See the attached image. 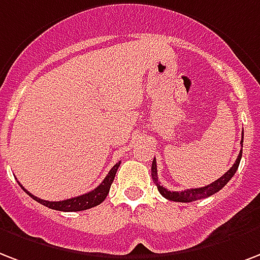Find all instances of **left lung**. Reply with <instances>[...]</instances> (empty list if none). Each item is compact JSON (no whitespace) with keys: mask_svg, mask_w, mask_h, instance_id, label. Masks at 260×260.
Wrapping results in <instances>:
<instances>
[{"mask_svg":"<svg viewBox=\"0 0 260 260\" xmlns=\"http://www.w3.org/2000/svg\"><path fill=\"white\" fill-rule=\"evenodd\" d=\"M244 138V135H243ZM243 138H241V147H243ZM241 154H243V150H240V154L237 156V159L233 164L231 169L228 170L226 173L223 174L222 177H219L218 180H215L214 183L206 185V187L202 188H191V189H184L181 192L177 191H168L165 187H162L161 184L158 183V172H156V161L152 159V165H151V177L154 184H156L158 187V191L161 193L164 198H166L168 201H173V202H181V203H188V202H195L199 201V199H205V198H209V196L217 193L218 191H221L231 180L233 176H235L236 170L240 165V159H241Z\"/></svg>","mask_w":260,"mask_h":260,"instance_id":"left-lung-1","label":"left lung"}]
</instances>
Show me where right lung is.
<instances>
[{"label":"right lung","mask_w":260,"mask_h":260,"mask_svg":"<svg viewBox=\"0 0 260 260\" xmlns=\"http://www.w3.org/2000/svg\"><path fill=\"white\" fill-rule=\"evenodd\" d=\"M121 162H117L116 165L113 166L110 172L108 173V176L105 177V180L102 183L99 184L98 187L92 189V191L87 192L84 195L76 196V198H71V199H67V201H59V202H49L43 201V199H39L37 196H34L32 193H29L28 191H25L23 185L20 187L23 188L27 193H28L34 201H37L38 203L46 206L51 210H58V211H82V210L91 209V207H95V206L101 205L102 202L106 199L109 191H110V185H112L113 180H114V176H116V172L118 169Z\"/></svg>","instance_id":"add662e5"}]
</instances>
